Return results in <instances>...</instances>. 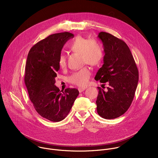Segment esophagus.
<instances>
[{"instance_id": "34e87169", "label": "esophagus", "mask_w": 158, "mask_h": 158, "mask_svg": "<svg viewBox=\"0 0 158 158\" xmlns=\"http://www.w3.org/2000/svg\"><path fill=\"white\" fill-rule=\"evenodd\" d=\"M85 89V87H79V88H78V91L79 93H82V91H84Z\"/></svg>"}]
</instances>
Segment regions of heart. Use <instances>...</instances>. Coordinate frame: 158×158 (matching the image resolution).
<instances>
[{
  "instance_id": "b5f03b06",
  "label": "heart",
  "mask_w": 158,
  "mask_h": 158,
  "mask_svg": "<svg viewBox=\"0 0 158 158\" xmlns=\"http://www.w3.org/2000/svg\"><path fill=\"white\" fill-rule=\"evenodd\" d=\"M70 49L76 53L81 54L82 61L84 64L95 66L101 63L104 57L102 48L95 40H90L82 36L77 37L70 44ZM59 65L61 68L66 65L65 56L61 54L59 58ZM91 71L85 67L81 70L73 73L69 77L71 83L77 86L84 87L88 84Z\"/></svg>"
}]
</instances>
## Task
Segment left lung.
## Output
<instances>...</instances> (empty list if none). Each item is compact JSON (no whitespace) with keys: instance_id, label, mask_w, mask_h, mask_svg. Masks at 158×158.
<instances>
[{"instance_id":"8db88e82","label":"left lung","mask_w":158,"mask_h":158,"mask_svg":"<svg viewBox=\"0 0 158 158\" xmlns=\"http://www.w3.org/2000/svg\"><path fill=\"white\" fill-rule=\"evenodd\" d=\"M98 38L103 44L104 64L95 79L108 82L107 91L98 87L97 111L106 119L117 118L127 110L134 97L139 73L127 45L110 34L101 32Z\"/></svg>"}]
</instances>
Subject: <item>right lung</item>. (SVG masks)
I'll return each instance as SVG.
<instances>
[{"mask_svg": "<svg viewBox=\"0 0 158 158\" xmlns=\"http://www.w3.org/2000/svg\"><path fill=\"white\" fill-rule=\"evenodd\" d=\"M73 37L67 32L50 35L35 44L27 56L24 81L29 98L38 114L53 122L67 116L79 93L75 88L60 91L55 85L61 50Z\"/></svg>", "mask_w": 158, "mask_h": 158, "instance_id": "1", "label": "right lung"}]
</instances>
